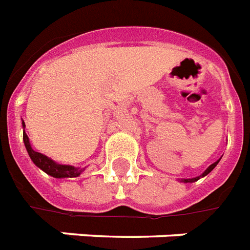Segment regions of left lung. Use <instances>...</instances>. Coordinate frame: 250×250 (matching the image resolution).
Returning <instances> with one entry per match:
<instances>
[{"label":"left lung","mask_w":250,"mask_h":250,"mask_svg":"<svg viewBox=\"0 0 250 250\" xmlns=\"http://www.w3.org/2000/svg\"><path fill=\"white\" fill-rule=\"evenodd\" d=\"M219 162H220V159H219V160H217V162H214L213 164H210L209 167L207 168V169H205V171L203 172V175H200V176H197V177H192V179H182V180H180V182H183V183H193V182H197V180H199V179H200V177L207 176V175H208V173H209V172L212 171V169H213V168L216 167V166H217V164H219Z\"/></svg>","instance_id":"8db88e82"}]
</instances>
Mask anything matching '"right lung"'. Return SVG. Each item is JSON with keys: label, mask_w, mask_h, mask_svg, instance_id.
I'll list each match as a JSON object with an SVG mask.
<instances>
[{"label": "right lung", "mask_w": 250, "mask_h": 250, "mask_svg": "<svg viewBox=\"0 0 250 250\" xmlns=\"http://www.w3.org/2000/svg\"><path fill=\"white\" fill-rule=\"evenodd\" d=\"M22 125H23V143L26 147V151L29 153V156L33 160V163L36 164L37 167H40L43 172H46L47 175L57 179H62V177H77L79 176L84 168L81 167H73V166H64V164H58L54 160H51L47 158L43 153H40L31 148L30 140L27 138V135L25 134V122L22 120Z\"/></svg>", "instance_id": "obj_1"}]
</instances>
